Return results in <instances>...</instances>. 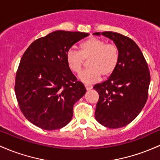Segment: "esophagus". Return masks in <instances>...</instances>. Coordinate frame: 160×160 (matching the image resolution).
Here are the masks:
<instances>
[{"instance_id": "esophagus-1", "label": "esophagus", "mask_w": 160, "mask_h": 160, "mask_svg": "<svg viewBox=\"0 0 160 160\" xmlns=\"http://www.w3.org/2000/svg\"><path fill=\"white\" fill-rule=\"evenodd\" d=\"M85 88H86V89H87V90H90V89L92 88V86H90V85H87V84H85Z\"/></svg>"}]
</instances>
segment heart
<instances>
[{
  "label": "heart",
  "instance_id": "1",
  "mask_svg": "<svg viewBox=\"0 0 160 160\" xmlns=\"http://www.w3.org/2000/svg\"><path fill=\"white\" fill-rule=\"evenodd\" d=\"M119 59L120 52L116 45L96 37L84 41L80 45V52L71 48L66 54L68 65L74 73L81 71L85 60H89V68L79 74L80 80L87 83L97 81L102 75L111 76L118 65Z\"/></svg>",
  "mask_w": 160,
  "mask_h": 160
}]
</instances>
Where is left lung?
Here are the masks:
<instances>
[{
	"instance_id": "left-lung-1",
	"label": "left lung",
	"mask_w": 160,
	"mask_h": 160,
	"mask_svg": "<svg viewBox=\"0 0 160 160\" xmlns=\"http://www.w3.org/2000/svg\"><path fill=\"white\" fill-rule=\"evenodd\" d=\"M100 34L118 47L120 59L108 80L93 87L99 95L95 117L105 127L119 128L132 122L145 106L150 73L141 51L131 38L113 32L94 33Z\"/></svg>"
}]
</instances>
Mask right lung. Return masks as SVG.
Wrapping results in <instances>:
<instances>
[{
    "label": "right lung",
    "instance_id": "obj_1",
    "mask_svg": "<svg viewBox=\"0 0 160 160\" xmlns=\"http://www.w3.org/2000/svg\"><path fill=\"white\" fill-rule=\"evenodd\" d=\"M88 36L55 31L33 42L22 54L16 74L15 94L22 113L34 125L52 131L71 121L73 105L86 89L72 73L66 54Z\"/></svg>",
    "mask_w": 160,
    "mask_h": 160
}]
</instances>
